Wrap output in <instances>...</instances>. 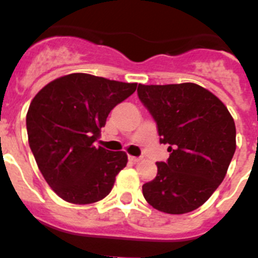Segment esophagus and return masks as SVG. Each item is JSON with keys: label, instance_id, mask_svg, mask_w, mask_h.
<instances>
[{"label": "esophagus", "instance_id": "obj_1", "mask_svg": "<svg viewBox=\"0 0 258 258\" xmlns=\"http://www.w3.org/2000/svg\"><path fill=\"white\" fill-rule=\"evenodd\" d=\"M129 160L133 161V163H138V161H141V157H137V156H129Z\"/></svg>", "mask_w": 258, "mask_h": 258}]
</instances>
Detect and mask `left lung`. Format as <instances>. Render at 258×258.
Segmentation results:
<instances>
[{
	"label": "left lung",
	"mask_w": 258,
	"mask_h": 258,
	"mask_svg": "<svg viewBox=\"0 0 258 258\" xmlns=\"http://www.w3.org/2000/svg\"><path fill=\"white\" fill-rule=\"evenodd\" d=\"M138 98L156 122L168 160L142 186L155 209L170 214L195 211L226 175L236 149L234 118L214 94L197 84L138 85Z\"/></svg>",
	"instance_id": "left-lung-1"
}]
</instances>
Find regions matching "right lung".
Masks as SVG:
<instances>
[{"mask_svg":"<svg viewBox=\"0 0 258 258\" xmlns=\"http://www.w3.org/2000/svg\"><path fill=\"white\" fill-rule=\"evenodd\" d=\"M136 89L137 84L71 74L33 98L26 118L29 147L47 184L63 200L90 204L111 192L127 156L93 143L108 113Z\"/></svg>","mask_w":258,"mask_h":258,"instance_id":"1","label":"right lung"}]
</instances>
